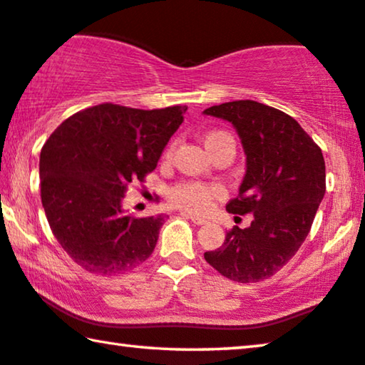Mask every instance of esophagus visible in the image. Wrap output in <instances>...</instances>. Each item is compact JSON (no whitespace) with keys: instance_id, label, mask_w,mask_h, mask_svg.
I'll list each match as a JSON object with an SVG mask.
<instances>
[{"instance_id":"34e87169","label":"esophagus","mask_w":365,"mask_h":365,"mask_svg":"<svg viewBox=\"0 0 365 365\" xmlns=\"http://www.w3.org/2000/svg\"><path fill=\"white\" fill-rule=\"evenodd\" d=\"M181 215L186 217V218H190V220H192L195 225H205V223H207V218L199 217L195 214H190V212H181Z\"/></svg>"}]
</instances>
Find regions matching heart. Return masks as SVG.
Instances as JSON below:
<instances>
[{
  "label": "heart",
  "mask_w": 365,
  "mask_h": 365,
  "mask_svg": "<svg viewBox=\"0 0 365 365\" xmlns=\"http://www.w3.org/2000/svg\"><path fill=\"white\" fill-rule=\"evenodd\" d=\"M223 142H233V138L222 130L209 132L204 138V143L209 151ZM223 195H225V190L218 184H205L190 181V179L179 181L168 190L170 204L189 212H205L212 205V202L223 197Z\"/></svg>",
  "instance_id": "obj_1"
}]
</instances>
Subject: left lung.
<instances>
[{"mask_svg":"<svg viewBox=\"0 0 365 365\" xmlns=\"http://www.w3.org/2000/svg\"><path fill=\"white\" fill-rule=\"evenodd\" d=\"M204 114L237 128L246 153L240 192L230 214H253L248 228L228 230L205 261L235 282H259L280 271L310 233L327 190L322 148L294 117L256 101L212 106Z\"/></svg>","mask_w":365,"mask_h":365,"instance_id":"8db88e82","label":"left lung"}]
</instances>
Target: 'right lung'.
Here are the masks:
<instances>
[{
	"mask_svg": "<svg viewBox=\"0 0 365 365\" xmlns=\"http://www.w3.org/2000/svg\"><path fill=\"white\" fill-rule=\"evenodd\" d=\"M186 110L104 103L70 115L48 137L38 168L42 205L53 237L78 266L117 276L153 253L166 215H127L122 197L155 170Z\"/></svg>",
	"mask_w": 365,
	"mask_h": 365,
	"instance_id": "right-lung-1",
	"label": "right lung"
}]
</instances>
